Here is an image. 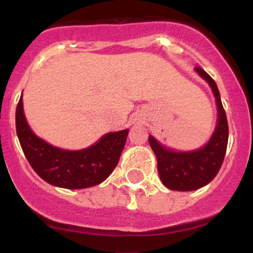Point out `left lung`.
<instances>
[{
    "label": "left lung",
    "mask_w": 253,
    "mask_h": 253,
    "mask_svg": "<svg viewBox=\"0 0 253 253\" xmlns=\"http://www.w3.org/2000/svg\"><path fill=\"white\" fill-rule=\"evenodd\" d=\"M195 71L207 81L215 96L217 124L210 141L201 149L190 152H177L164 147L149 136L150 146L157 157V167L162 182L171 190L191 191L205 187L213 181L221 168L228 141V124L216 83L200 66Z\"/></svg>",
    "instance_id": "1"
}]
</instances>
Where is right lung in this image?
<instances>
[{
    "label": "right lung",
    "instance_id": "add662e5",
    "mask_svg": "<svg viewBox=\"0 0 253 253\" xmlns=\"http://www.w3.org/2000/svg\"><path fill=\"white\" fill-rule=\"evenodd\" d=\"M15 124L20 145L33 170L43 181L65 189L102 183L118 165L128 135V129L110 132L84 150L58 149L32 132L24 114L22 96L16 107Z\"/></svg>",
    "mask_w": 253,
    "mask_h": 253
}]
</instances>
